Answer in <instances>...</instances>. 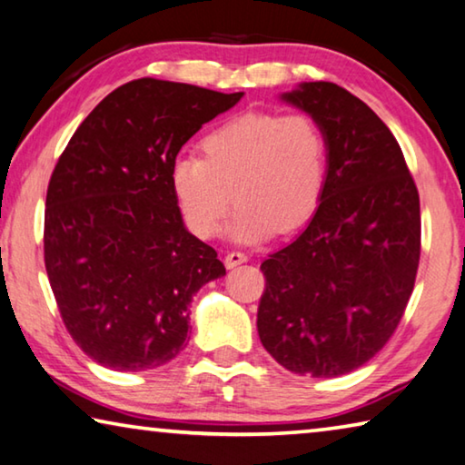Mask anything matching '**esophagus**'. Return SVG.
I'll return each mask as SVG.
<instances>
[{
  "label": "esophagus",
  "instance_id": "34e87169",
  "mask_svg": "<svg viewBox=\"0 0 465 465\" xmlns=\"http://www.w3.org/2000/svg\"><path fill=\"white\" fill-rule=\"evenodd\" d=\"M246 261H248V256L244 252H230L225 256V267L233 269V267H238V264H244Z\"/></svg>",
  "mask_w": 465,
  "mask_h": 465
}]
</instances>
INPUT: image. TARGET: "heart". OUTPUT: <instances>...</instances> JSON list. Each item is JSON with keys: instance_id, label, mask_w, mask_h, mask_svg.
Segmentation results:
<instances>
[{"instance_id": "heart-1", "label": "heart", "mask_w": 465, "mask_h": 465, "mask_svg": "<svg viewBox=\"0 0 465 465\" xmlns=\"http://www.w3.org/2000/svg\"><path fill=\"white\" fill-rule=\"evenodd\" d=\"M201 151L203 159H175L169 180L190 232L203 240L221 233L233 201L232 240L259 244L300 230L325 194L329 143L308 114H242L211 130Z\"/></svg>"}]
</instances>
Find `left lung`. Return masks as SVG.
Returning <instances> with one entry per match:
<instances>
[{
  "label": "left lung",
  "mask_w": 465,
  "mask_h": 465,
  "mask_svg": "<svg viewBox=\"0 0 465 465\" xmlns=\"http://www.w3.org/2000/svg\"><path fill=\"white\" fill-rule=\"evenodd\" d=\"M282 101L329 143L327 188L311 223L261 264L259 337L302 377L364 366L400 325L420 261V198L381 117L333 83H300Z\"/></svg>",
  "instance_id": "8db88e82"
}]
</instances>
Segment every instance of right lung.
<instances>
[{
    "label": "right lung",
    "instance_id": "obj_1",
    "mask_svg": "<svg viewBox=\"0 0 465 465\" xmlns=\"http://www.w3.org/2000/svg\"><path fill=\"white\" fill-rule=\"evenodd\" d=\"M242 97L132 80L88 114L57 161L45 269L65 329L101 366L172 362L186 345L193 296L225 275L215 250L183 225L169 173L203 124Z\"/></svg>",
    "mask_w": 465,
    "mask_h": 465
}]
</instances>
